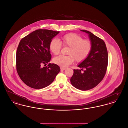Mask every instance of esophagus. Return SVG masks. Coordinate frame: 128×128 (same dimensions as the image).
I'll use <instances>...</instances> for the list:
<instances>
[{
  "instance_id": "1",
  "label": "esophagus",
  "mask_w": 128,
  "mask_h": 128,
  "mask_svg": "<svg viewBox=\"0 0 128 128\" xmlns=\"http://www.w3.org/2000/svg\"><path fill=\"white\" fill-rule=\"evenodd\" d=\"M66 70V68H60V70L61 71H62V70Z\"/></svg>"
}]
</instances>
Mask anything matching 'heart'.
<instances>
[{
  "mask_svg": "<svg viewBox=\"0 0 128 128\" xmlns=\"http://www.w3.org/2000/svg\"><path fill=\"white\" fill-rule=\"evenodd\" d=\"M60 42L52 39L49 44V50L54 55L60 52L62 45L69 47L68 56L60 55L53 58V62L61 68H66L71 64L75 59L77 62L84 60L90 55L92 49V42L88 40H83L81 36L75 33H70L60 37Z\"/></svg>",
  "mask_w": 128,
  "mask_h": 128,
  "instance_id": "heart-1",
  "label": "heart"
}]
</instances>
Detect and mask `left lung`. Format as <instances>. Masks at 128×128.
Returning a JSON list of instances; mask_svg holds the SVG:
<instances>
[{
    "label": "left lung",
    "instance_id": "1",
    "mask_svg": "<svg viewBox=\"0 0 128 128\" xmlns=\"http://www.w3.org/2000/svg\"><path fill=\"white\" fill-rule=\"evenodd\" d=\"M88 35L92 49L88 56L78 65L82 70H74L70 79L72 85L81 90H88L97 86L105 76L108 63V54L103 40L87 30H81Z\"/></svg>",
    "mask_w": 128,
    "mask_h": 128
}]
</instances>
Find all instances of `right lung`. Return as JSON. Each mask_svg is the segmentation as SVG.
<instances>
[{
    "label": "right lung",
    "instance_id": "right-lung-1",
    "mask_svg": "<svg viewBox=\"0 0 128 128\" xmlns=\"http://www.w3.org/2000/svg\"><path fill=\"white\" fill-rule=\"evenodd\" d=\"M60 32L38 29L22 38L16 54V67L21 80L27 86L41 89L50 84L60 71L55 64H48L51 55L49 44Z\"/></svg>",
    "mask_w": 128,
    "mask_h": 128
}]
</instances>
